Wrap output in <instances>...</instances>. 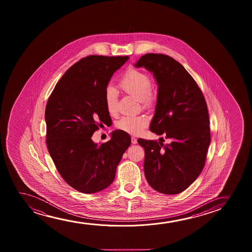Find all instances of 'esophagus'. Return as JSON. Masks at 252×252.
<instances>
[{
  "mask_svg": "<svg viewBox=\"0 0 252 252\" xmlns=\"http://www.w3.org/2000/svg\"><path fill=\"white\" fill-rule=\"evenodd\" d=\"M131 141L132 145H136V144L138 143V141H137V138H134V137H131Z\"/></svg>",
  "mask_w": 252,
  "mask_h": 252,
  "instance_id": "obj_1",
  "label": "esophagus"
}]
</instances>
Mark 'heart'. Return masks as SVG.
I'll use <instances>...</instances> for the list:
<instances>
[{
	"label": "heart",
	"mask_w": 252,
	"mask_h": 252,
	"mask_svg": "<svg viewBox=\"0 0 252 252\" xmlns=\"http://www.w3.org/2000/svg\"><path fill=\"white\" fill-rule=\"evenodd\" d=\"M119 86L124 92L140 101L144 107L153 103L152 92V80L148 73L138 69H131L125 73L119 82ZM105 103L108 114L115 115L118 112L116 91L113 87L105 90ZM148 118L144 115H126L116 122V127L131 134H138L148 124Z\"/></svg>",
	"instance_id": "heart-1"
}]
</instances>
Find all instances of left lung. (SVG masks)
<instances>
[{"label": "left lung", "mask_w": 252, "mask_h": 252, "mask_svg": "<svg viewBox=\"0 0 252 252\" xmlns=\"http://www.w3.org/2000/svg\"><path fill=\"white\" fill-rule=\"evenodd\" d=\"M135 67L153 73L158 92L150 129L164 134L169 141L163 145L162 138L159 142L138 138L145 148V178L159 193H181L196 180L205 165L211 141L207 102L196 82L171 57L148 53Z\"/></svg>", "instance_id": "1"}]
</instances>
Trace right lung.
I'll return each instance as SVG.
<instances>
[{
    "label": "right lung",
    "mask_w": 252,
    "mask_h": 252,
    "mask_svg": "<svg viewBox=\"0 0 252 252\" xmlns=\"http://www.w3.org/2000/svg\"><path fill=\"white\" fill-rule=\"evenodd\" d=\"M129 57L88 56L73 64L57 83L45 107L46 145L56 168L73 189L96 193L114 182L119 162L131 145L126 131L115 130L97 145L92 135L111 117L105 90Z\"/></svg>",
    "instance_id": "add662e5"
}]
</instances>
